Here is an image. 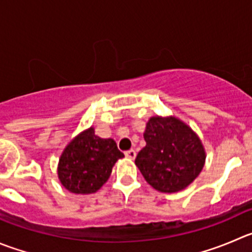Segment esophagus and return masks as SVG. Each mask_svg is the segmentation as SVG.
<instances>
[{"label": "esophagus", "instance_id": "esophagus-1", "mask_svg": "<svg viewBox=\"0 0 252 252\" xmlns=\"http://www.w3.org/2000/svg\"><path fill=\"white\" fill-rule=\"evenodd\" d=\"M125 156L127 158H130V159H133V158L136 157V151L135 150H128L125 152Z\"/></svg>", "mask_w": 252, "mask_h": 252}]
</instances>
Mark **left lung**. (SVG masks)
Listing matches in <instances>:
<instances>
[{
	"mask_svg": "<svg viewBox=\"0 0 252 252\" xmlns=\"http://www.w3.org/2000/svg\"><path fill=\"white\" fill-rule=\"evenodd\" d=\"M146 146L136 166L148 184L163 193L188 187L204 167L205 152L199 137L176 117H151L146 126Z\"/></svg>",
	"mask_w": 252,
	"mask_h": 252,
	"instance_id": "obj_1",
	"label": "left lung"
}]
</instances>
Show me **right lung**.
<instances>
[{
  "label": "right lung",
  "instance_id": "obj_1",
  "mask_svg": "<svg viewBox=\"0 0 252 252\" xmlns=\"http://www.w3.org/2000/svg\"><path fill=\"white\" fill-rule=\"evenodd\" d=\"M122 157L124 153L114 140L97 137L90 127L64 150L59 159V179L71 193H95L109 179L112 167Z\"/></svg>",
  "mask_w": 252,
  "mask_h": 252
}]
</instances>
